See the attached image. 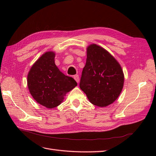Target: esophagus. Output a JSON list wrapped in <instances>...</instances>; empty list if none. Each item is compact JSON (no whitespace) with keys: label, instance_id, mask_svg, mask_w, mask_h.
Here are the masks:
<instances>
[{"label":"esophagus","instance_id":"obj_1","mask_svg":"<svg viewBox=\"0 0 156 156\" xmlns=\"http://www.w3.org/2000/svg\"><path fill=\"white\" fill-rule=\"evenodd\" d=\"M74 80L78 83V82H79V76L78 74L74 75Z\"/></svg>","mask_w":156,"mask_h":156}]
</instances>
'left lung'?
<instances>
[{
    "label": "left lung",
    "mask_w": 156,
    "mask_h": 156,
    "mask_svg": "<svg viewBox=\"0 0 156 156\" xmlns=\"http://www.w3.org/2000/svg\"><path fill=\"white\" fill-rule=\"evenodd\" d=\"M123 83V72L117 61L100 46H88L80 88L91 103L101 107L112 104L119 97Z\"/></svg>",
    "instance_id": "obj_1"
}]
</instances>
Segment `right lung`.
I'll use <instances>...</instances> for the list:
<instances>
[{
  "label": "right lung",
  "instance_id": "1",
  "mask_svg": "<svg viewBox=\"0 0 156 156\" xmlns=\"http://www.w3.org/2000/svg\"><path fill=\"white\" fill-rule=\"evenodd\" d=\"M55 54H43L33 65L27 76V85L33 98L44 107H58L67 92L77 86L72 77L59 70L54 62Z\"/></svg>",
  "mask_w": 156,
  "mask_h": 156
}]
</instances>
